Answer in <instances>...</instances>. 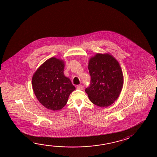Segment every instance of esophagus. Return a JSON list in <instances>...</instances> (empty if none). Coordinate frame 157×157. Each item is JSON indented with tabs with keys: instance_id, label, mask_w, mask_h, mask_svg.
<instances>
[{
	"instance_id": "1",
	"label": "esophagus",
	"mask_w": 157,
	"mask_h": 157,
	"mask_svg": "<svg viewBox=\"0 0 157 157\" xmlns=\"http://www.w3.org/2000/svg\"><path fill=\"white\" fill-rule=\"evenodd\" d=\"M77 88L78 90H82L83 89V86L82 85H78L77 86Z\"/></svg>"
}]
</instances>
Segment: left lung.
<instances>
[{"label":"left lung","instance_id":"1","mask_svg":"<svg viewBox=\"0 0 157 157\" xmlns=\"http://www.w3.org/2000/svg\"><path fill=\"white\" fill-rule=\"evenodd\" d=\"M88 69L90 83L85 91L90 101L101 107L112 105L120 95L124 83L118 61L110 55L97 54L90 59Z\"/></svg>","mask_w":157,"mask_h":157}]
</instances>
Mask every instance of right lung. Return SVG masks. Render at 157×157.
Returning <instances> with one entry per match:
<instances>
[{"instance_id": "add662e5", "label": "right lung", "mask_w": 157, "mask_h": 157, "mask_svg": "<svg viewBox=\"0 0 157 157\" xmlns=\"http://www.w3.org/2000/svg\"><path fill=\"white\" fill-rule=\"evenodd\" d=\"M64 62L55 58L47 60L32 77V88L39 102L46 109L59 110L67 104L75 86L64 75Z\"/></svg>"}]
</instances>
